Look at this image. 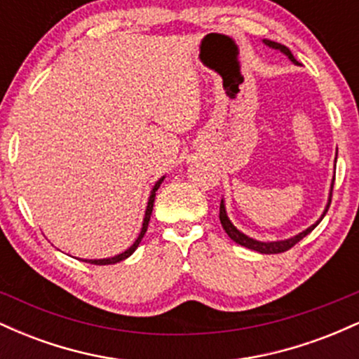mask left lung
I'll use <instances>...</instances> for the list:
<instances>
[{
	"label": "left lung",
	"mask_w": 359,
	"mask_h": 359,
	"mask_svg": "<svg viewBox=\"0 0 359 359\" xmlns=\"http://www.w3.org/2000/svg\"><path fill=\"white\" fill-rule=\"evenodd\" d=\"M263 43L266 45V47L270 48H275V50H280L283 53V55H287L288 59H290V62H294V64H297V60H295V57L292 55V52L288 50V48L285 47V45L282 43H277V42H271V40H263ZM337 156V155H336ZM332 185H334V179H332V184H331V191H329V199H327V204H325V209L324 212L320 214V217L317 219L314 224L309 226L307 229H304L302 233L295 234V236L288 238V240H280V241H258V240H253V238L246 236L245 233H241L240 229L236 228V226L233 224L231 221H229L228 217V212H226V205H224V201L221 199V205H219V219H221V224L222 228H224V231L228 233V236L231 238V240L234 243H238V245L245 246V248L248 250H255L258 251V253H263V255H275V253H283V251L290 250L292 246L297 245V243L302 240V238H306L309 233L312 231V229L316 228L317 224H319L320 221H323V217L325 216V212H327L329 205H331V197H332Z\"/></svg>",
	"instance_id": "1"
}]
</instances>
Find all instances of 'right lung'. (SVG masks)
Wrapping results in <instances>:
<instances>
[{
  "instance_id": "obj_1",
  "label": "right lung",
  "mask_w": 359,
  "mask_h": 359,
  "mask_svg": "<svg viewBox=\"0 0 359 359\" xmlns=\"http://www.w3.org/2000/svg\"><path fill=\"white\" fill-rule=\"evenodd\" d=\"M163 179H165V175L163 177H160L158 180H156L155 182V185H154V189H151L150 191V197H148V204H147V211H145V217H143V224H142V231H140V234H138V238L137 240H135V243L133 245L130 246V248L128 250H125L123 251V253H119V255H116V257H111V258H101V259H82V262H86V263H93V265H114V263H119V262H123V259H126L128 257H131V255L135 253V250L138 248V245L140 243H142V240H143V236H145V233H147V228H148V221H150V216H151V211H154V203H155V192L158 191V187H160V184L163 182Z\"/></svg>"
}]
</instances>
